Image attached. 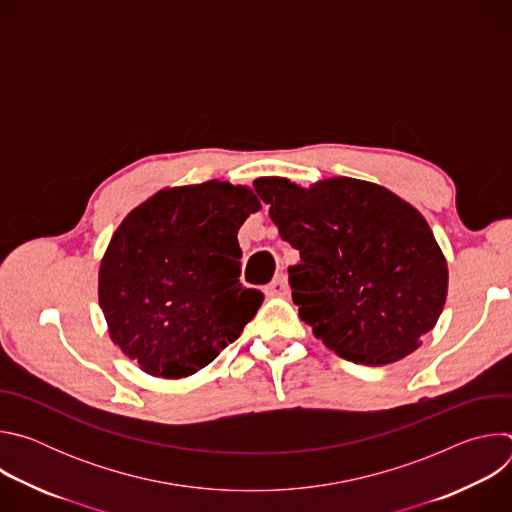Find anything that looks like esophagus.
<instances>
[{
  "label": "esophagus",
  "instance_id": "34e87169",
  "mask_svg": "<svg viewBox=\"0 0 512 512\" xmlns=\"http://www.w3.org/2000/svg\"><path fill=\"white\" fill-rule=\"evenodd\" d=\"M267 296L269 298H283L289 294V285H287V277L283 273H279L269 285H267Z\"/></svg>",
  "mask_w": 512,
  "mask_h": 512
}]
</instances>
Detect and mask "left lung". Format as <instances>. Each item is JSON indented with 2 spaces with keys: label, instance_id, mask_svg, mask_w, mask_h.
<instances>
[{
  "label": "left lung",
  "instance_id": "obj_1",
  "mask_svg": "<svg viewBox=\"0 0 512 512\" xmlns=\"http://www.w3.org/2000/svg\"><path fill=\"white\" fill-rule=\"evenodd\" d=\"M253 186L281 239L300 251L291 298L314 336L369 367L411 354L448 296V263L423 214L346 176L310 188L267 176Z\"/></svg>",
  "mask_w": 512,
  "mask_h": 512
}]
</instances>
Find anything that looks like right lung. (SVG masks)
<instances>
[{
  "label": "right lung",
  "instance_id": "1",
  "mask_svg": "<svg viewBox=\"0 0 512 512\" xmlns=\"http://www.w3.org/2000/svg\"><path fill=\"white\" fill-rule=\"evenodd\" d=\"M261 202L249 186L208 180L162 188L113 233L99 267L111 340L143 373L182 379L210 364L257 314L237 241Z\"/></svg>",
  "mask_w": 512,
  "mask_h": 512
}]
</instances>
